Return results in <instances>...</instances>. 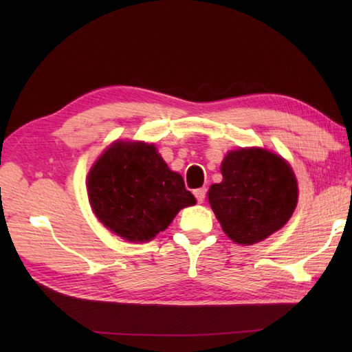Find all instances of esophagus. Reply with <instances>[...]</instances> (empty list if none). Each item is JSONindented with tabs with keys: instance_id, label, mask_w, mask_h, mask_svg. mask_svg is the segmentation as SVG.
<instances>
[{
	"instance_id": "34e87169",
	"label": "esophagus",
	"mask_w": 352,
	"mask_h": 352,
	"mask_svg": "<svg viewBox=\"0 0 352 352\" xmlns=\"http://www.w3.org/2000/svg\"><path fill=\"white\" fill-rule=\"evenodd\" d=\"M193 193H195V198H197L198 203H204L206 193H207V189H206V188H199V189H197Z\"/></svg>"
}]
</instances>
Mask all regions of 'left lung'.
Masks as SVG:
<instances>
[{"mask_svg": "<svg viewBox=\"0 0 352 352\" xmlns=\"http://www.w3.org/2000/svg\"><path fill=\"white\" fill-rule=\"evenodd\" d=\"M223 180L208 201L231 241L252 245L280 230L294 213L298 184L287 162L261 148L230 151L221 164Z\"/></svg>", "mask_w": 352, "mask_h": 352, "instance_id": "obj_1", "label": "left lung"}]
</instances>
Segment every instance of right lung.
<instances>
[{
	"mask_svg": "<svg viewBox=\"0 0 352 352\" xmlns=\"http://www.w3.org/2000/svg\"><path fill=\"white\" fill-rule=\"evenodd\" d=\"M87 193L96 218L130 242L151 241L197 203L183 177L144 142H115L89 172Z\"/></svg>",
	"mask_w": 352,
	"mask_h": 352,
	"instance_id": "right-lung-1",
	"label": "right lung"
}]
</instances>
